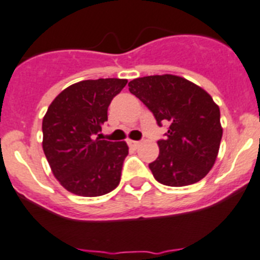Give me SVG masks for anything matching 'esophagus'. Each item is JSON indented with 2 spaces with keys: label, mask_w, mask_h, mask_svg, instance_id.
<instances>
[{
  "label": "esophagus",
  "mask_w": 260,
  "mask_h": 260,
  "mask_svg": "<svg viewBox=\"0 0 260 260\" xmlns=\"http://www.w3.org/2000/svg\"><path fill=\"white\" fill-rule=\"evenodd\" d=\"M140 144H141L140 141H133V140H128V145H129L131 147H133V149H136V147L140 146Z\"/></svg>",
  "instance_id": "1"
}]
</instances>
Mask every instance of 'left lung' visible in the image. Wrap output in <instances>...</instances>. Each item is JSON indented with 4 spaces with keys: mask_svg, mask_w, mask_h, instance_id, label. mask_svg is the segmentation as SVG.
<instances>
[{
    "mask_svg": "<svg viewBox=\"0 0 260 260\" xmlns=\"http://www.w3.org/2000/svg\"><path fill=\"white\" fill-rule=\"evenodd\" d=\"M129 92L168 123L159 156L149 164L155 179L171 187L196 183L209 173L222 140L219 106L205 89L173 74L149 75L128 83Z\"/></svg>",
    "mask_w": 260,
    "mask_h": 260,
    "instance_id": "left-lung-1",
    "label": "left lung"
}]
</instances>
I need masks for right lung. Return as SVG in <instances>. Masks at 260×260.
Returning <instances> with one entry per match:
<instances>
[{"label":"right lung","instance_id":"1","mask_svg":"<svg viewBox=\"0 0 260 260\" xmlns=\"http://www.w3.org/2000/svg\"><path fill=\"white\" fill-rule=\"evenodd\" d=\"M127 79H87L67 87L43 116L42 147L53 176L69 192L86 198L113 191L128 155L124 141L100 140L108 108Z\"/></svg>","mask_w":260,"mask_h":260}]
</instances>
